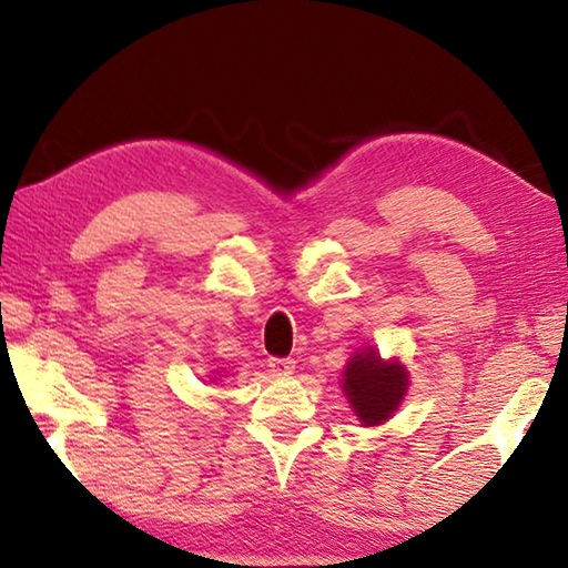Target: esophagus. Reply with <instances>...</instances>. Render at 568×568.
<instances>
[{
    "label": "esophagus",
    "mask_w": 568,
    "mask_h": 568,
    "mask_svg": "<svg viewBox=\"0 0 568 568\" xmlns=\"http://www.w3.org/2000/svg\"><path fill=\"white\" fill-rule=\"evenodd\" d=\"M268 368L273 376H291V373L295 371V361L293 358H271Z\"/></svg>",
    "instance_id": "obj_1"
}]
</instances>
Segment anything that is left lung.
<instances>
[{
  "mask_svg": "<svg viewBox=\"0 0 568 568\" xmlns=\"http://www.w3.org/2000/svg\"><path fill=\"white\" fill-rule=\"evenodd\" d=\"M407 368L397 358L383 361L378 348L356 352L344 368L342 390L364 427H378L400 407L407 393Z\"/></svg>",
  "mask_w": 568,
  "mask_h": 568,
  "instance_id": "obj_1",
  "label": "left lung"
}]
</instances>
